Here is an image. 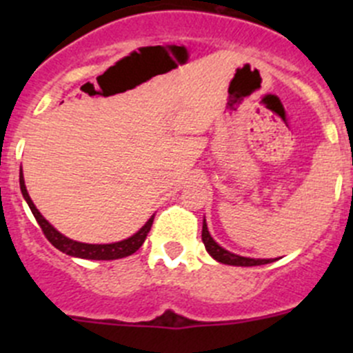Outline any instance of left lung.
<instances>
[{"instance_id": "obj_1", "label": "left lung", "mask_w": 353, "mask_h": 353, "mask_svg": "<svg viewBox=\"0 0 353 353\" xmlns=\"http://www.w3.org/2000/svg\"><path fill=\"white\" fill-rule=\"evenodd\" d=\"M201 239L203 244H205L206 251L210 252L212 258H215L219 263H223V265H232V266H259L266 265V263H272L273 259H254V258H244V256H237L229 252L227 249H223L222 245H219L213 241V237L210 236L208 227H206V222L203 220V230H201Z\"/></svg>"}]
</instances>
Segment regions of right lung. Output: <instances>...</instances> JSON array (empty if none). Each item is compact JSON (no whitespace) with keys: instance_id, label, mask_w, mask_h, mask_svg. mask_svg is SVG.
<instances>
[{"instance_id":"obj_1","label":"right lung","mask_w":353,"mask_h":353,"mask_svg":"<svg viewBox=\"0 0 353 353\" xmlns=\"http://www.w3.org/2000/svg\"><path fill=\"white\" fill-rule=\"evenodd\" d=\"M20 190H22V194L25 198V201L28 203L30 206L32 213H34L35 220L41 225L42 232H44L46 239L49 241L56 249H59L65 254L74 256V258H83V259H119V258H126V256L133 254L137 252L138 249L141 248V244L145 243L147 239L148 232L152 229V223H154V216L138 230L134 236L128 237V239L121 241V243H114V244H83V243H77V241H71L68 237L59 234L44 216L39 213V210L35 208V205L32 203L30 196L27 193V188H25L23 183V174L20 170Z\"/></svg>"}]
</instances>
